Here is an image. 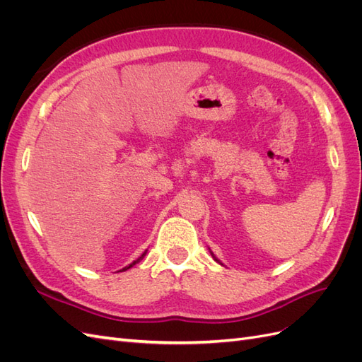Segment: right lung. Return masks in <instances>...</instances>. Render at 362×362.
Instances as JSON below:
<instances>
[{
    "label": "right lung",
    "mask_w": 362,
    "mask_h": 362,
    "mask_svg": "<svg viewBox=\"0 0 362 362\" xmlns=\"http://www.w3.org/2000/svg\"><path fill=\"white\" fill-rule=\"evenodd\" d=\"M145 254H146V250H145V252H144V254H141V257H139V258H137V259H136V261H134V262H133V264H129V266H128V267H125V269H122V272H124V270H128V269H129V267H133V266H134V264H137V262H139V261H140V259H141V258H144V257H145Z\"/></svg>",
    "instance_id": "add662e5"
}]
</instances>
